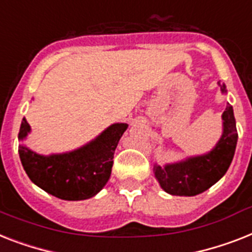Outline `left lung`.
Wrapping results in <instances>:
<instances>
[{
	"mask_svg": "<svg viewBox=\"0 0 252 252\" xmlns=\"http://www.w3.org/2000/svg\"><path fill=\"white\" fill-rule=\"evenodd\" d=\"M218 84L221 93L226 94L225 84ZM221 119V137L211 151L164 165L155 163V179L165 193L180 197H193L210 189L225 175L234 157L238 140L234 112L229 103L222 112Z\"/></svg>",
	"mask_w": 252,
	"mask_h": 252,
	"instance_id": "1",
	"label": "left lung"
}]
</instances>
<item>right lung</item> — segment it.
Returning a JSON list of instances; mask_svg holds the SVG:
<instances>
[{
    "label": "right lung",
    "instance_id": "1",
    "mask_svg": "<svg viewBox=\"0 0 252 252\" xmlns=\"http://www.w3.org/2000/svg\"><path fill=\"white\" fill-rule=\"evenodd\" d=\"M128 128L126 123L107 126L91 142L72 151L41 155L26 145H19V157L31 181L59 199L84 200L103 189L111 176L114 153ZM31 133V126L23 118L19 141Z\"/></svg>",
    "mask_w": 252,
    "mask_h": 252
}]
</instances>
